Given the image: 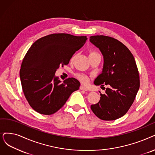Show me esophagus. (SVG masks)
<instances>
[{"label":"esophagus","instance_id":"obj_1","mask_svg":"<svg viewBox=\"0 0 155 155\" xmlns=\"http://www.w3.org/2000/svg\"><path fill=\"white\" fill-rule=\"evenodd\" d=\"M80 90H85V91H87V90H88L87 88H86L85 86H83V85H81V86H80Z\"/></svg>","mask_w":155,"mask_h":155}]
</instances>
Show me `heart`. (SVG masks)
<instances>
[{
    "label": "heart",
    "instance_id": "1",
    "mask_svg": "<svg viewBox=\"0 0 155 155\" xmlns=\"http://www.w3.org/2000/svg\"><path fill=\"white\" fill-rule=\"evenodd\" d=\"M94 54H99L96 51H94V50H90V51L89 56H91V55H94ZM74 57H75V55L72 57V58H71V60H73V59L74 58ZM75 76L79 80V81H81L84 84H86L89 81L88 76H86V74H84L77 73V74H75Z\"/></svg>",
    "mask_w": 155,
    "mask_h": 155
}]
</instances>
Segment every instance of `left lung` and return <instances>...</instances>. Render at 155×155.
Here are the masks:
<instances>
[{
	"label": "left lung",
	"mask_w": 155,
	"mask_h": 155,
	"mask_svg": "<svg viewBox=\"0 0 155 155\" xmlns=\"http://www.w3.org/2000/svg\"><path fill=\"white\" fill-rule=\"evenodd\" d=\"M90 41L100 49L104 64L102 74L95 79L97 86L107 85L106 94L91 105L101 120L111 121L124 116L130 108L139 89V73L133 54L128 48L111 37L94 35Z\"/></svg>",
	"instance_id": "8db88e82"
}]
</instances>
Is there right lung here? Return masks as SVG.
<instances>
[{"label":"right lung","mask_w":155,"mask_h":155,"mask_svg":"<svg viewBox=\"0 0 155 155\" xmlns=\"http://www.w3.org/2000/svg\"><path fill=\"white\" fill-rule=\"evenodd\" d=\"M86 36L52 34L37 40L24 57L20 71L22 90L36 112L51 115L64 106L80 83L69 78L61 83L54 74L69 64L72 55L83 46Z\"/></svg>","instance_id":"obj_1"}]
</instances>
